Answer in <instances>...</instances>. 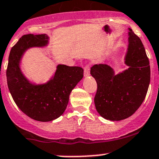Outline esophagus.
Masks as SVG:
<instances>
[{
  "instance_id": "esophagus-1",
  "label": "esophagus",
  "mask_w": 159,
  "mask_h": 159,
  "mask_svg": "<svg viewBox=\"0 0 159 159\" xmlns=\"http://www.w3.org/2000/svg\"><path fill=\"white\" fill-rule=\"evenodd\" d=\"M90 75V67L89 65H86L84 67V76H89Z\"/></svg>"
}]
</instances>
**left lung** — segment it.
Wrapping results in <instances>:
<instances>
[{
	"label": "left lung",
	"instance_id": "1",
	"mask_svg": "<svg viewBox=\"0 0 159 159\" xmlns=\"http://www.w3.org/2000/svg\"><path fill=\"white\" fill-rule=\"evenodd\" d=\"M126 70L118 74L106 64L94 65L90 74L98 84L95 108L103 118L120 121L133 115L147 95L150 83V66L141 40L128 28Z\"/></svg>",
	"mask_w": 159,
	"mask_h": 159
}]
</instances>
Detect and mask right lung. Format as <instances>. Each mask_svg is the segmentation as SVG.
<instances>
[{"mask_svg": "<svg viewBox=\"0 0 159 159\" xmlns=\"http://www.w3.org/2000/svg\"><path fill=\"white\" fill-rule=\"evenodd\" d=\"M49 43L46 34H26L11 49L8 59V89L18 107L30 118L50 122L64 113L70 92L83 78V69L58 65L46 83H32L21 69L25 53L31 48H45Z\"/></svg>", "mask_w": 159, "mask_h": 159, "instance_id": "add662e5", "label": "right lung"}]
</instances>
